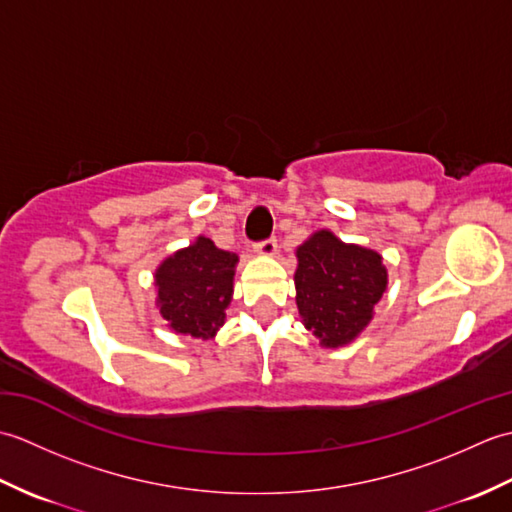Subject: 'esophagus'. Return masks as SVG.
Wrapping results in <instances>:
<instances>
[{
	"label": "esophagus",
	"instance_id": "esophagus-1",
	"mask_svg": "<svg viewBox=\"0 0 512 512\" xmlns=\"http://www.w3.org/2000/svg\"><path fill=\"white\" fill-rule=\"evenodd\" d=\"M255 250H257L259 255H266V257L275 255V250H277V239H275V237L262 239V242H257V244H255Z\"/></svg>",
	"mask_w": 512,
	"mask_h": 512
}]
</instances>
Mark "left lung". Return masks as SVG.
Returning <instances> with one entry per match:
<instances>
[{
  "mask_svg": "<svg viewBox=\"0 0 512 512\" xmlns=\"http://www.w3.org/2000/svg\"><path fill=\"white\" fill-rule=\"evenodd\" d=\"M297 308L325 347L354 341L387 288V270L374 250L343 244L330 231L297 248Z\"/></svg>",
  "mask_w": 512,
  "mask_h": 512,
  "instance_id": "obj_1",
  "label": "left lung"
}]
</instances>
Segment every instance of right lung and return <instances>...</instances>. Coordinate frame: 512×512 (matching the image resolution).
Returning a JSON list of instances; mask_svg holds the SVG:
<instances>
[{"mask_svg":"<svg viewBox=\"0 0 512 512\" xmlns=\"http://www.w3.org/2000/svg\"><path fill=\"white\" fill-rule=\"evenodd\" d=\"M235 264L237 255L220 250L209 237L167 257L156 270L162 319L178 334L211 339L233 297Z\"/></svg>","mask_w":512,"mask_h":512,"instance_id":"right-lung-1","label":"right lung"}]
</instances>
